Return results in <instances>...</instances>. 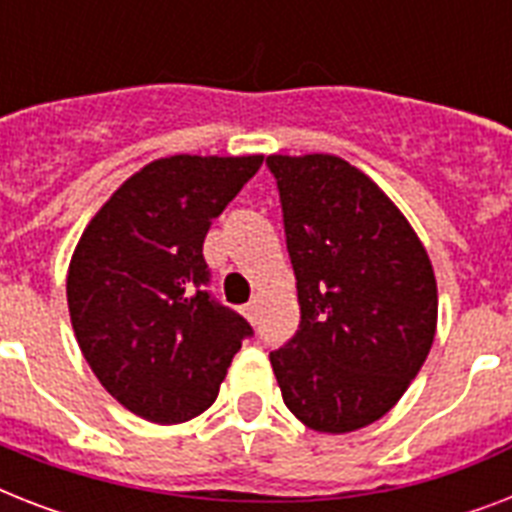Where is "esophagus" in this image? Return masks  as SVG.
Masks as SVG:
<instances>
[{
	"mask_svg": "<svg viewBox=\"0 0 512 512\" xmlns=\"http://www.w3.org/2000/svg\"><path fill=\"white\" fill-rule=\"evenodd\" d=\"M241 311H244V316H247V319L252 321V324H255V321H257V311H260V300H252V303L244 305Z\"/></svg>",
	"mask_w": 512,
	"mask_h": 512,
	"instance_id": "34e87169",
	"label": "esophagus"
}]
</instances>
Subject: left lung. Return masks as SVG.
Here are the masks:
<instances>
[{"instance_id": "obj_1", "label": "left lung", "mask_w": 512, "mask_h": 512, "mask_svg": "<svg viewBox=\"0 0 512 512\" xmlns=\"http://www.w3.org/2000/svg\"><path fill=\"white\" fill-rule=\"evenodd\" d=\"M276 177L300 327L271 353L284 404L319 433L388 414L436 337L428 252L398 207L345 159H265Z\"/></svg>"}]
</instances>
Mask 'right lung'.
<instances>
[{"label":"right lung","mask_w":512,"mask_h":512,"mask_svg":"<svg viewBox=\"0 0 512 512\" xmlns=\"http://www.w3.org/2000/svg\"><path fill=\"white\" fill-rule=\"evenodd\" d=\"M263 156H170L122 183L68 265V311L87 364L122 406L175 425L215 404L252 337L209 292L204 236Z\"/></svg>","instance_id":"1"}]
</instances>
